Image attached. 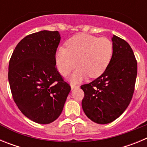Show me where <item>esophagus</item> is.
<instances>
[{
	"label": "esophagus",
	"instance_id": "34e87169",
	"mask_svg": "<svg viewBox=\"0 0 147 147\" xmlns=\"http://www.w3.org/2000/svg\"><path fill=\"white\" fill-rule=\"evenodd\" d=\"M71 89H74L75 88H78V85H75V84H73V83H71Z\"/></svg>",
	"mask_w": 147,
	"mask_h": 147
}]
</instances>
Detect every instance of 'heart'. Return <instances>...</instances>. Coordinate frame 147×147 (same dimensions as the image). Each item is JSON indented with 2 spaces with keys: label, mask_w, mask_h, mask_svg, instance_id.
Returning <instances> with one entry per match:
<instances>
[{
  "label": "heart",
  "mask_w": 147,
  "mask_h": 147,
  "mask_svg": "<svg viewBox=\"0 0 147 147\" xmlns=\"http://www.w3.org/2000/svg\"><path fill=\"white\" fill-rule=\"evenodd\" d=\"M67 48L61 46L56 53V64L62 76H67L78 67L73 74V81H80L89 75L96 78L107 69L112 59L113 46L106 37H98L88 34H79L67 40Z\"/></svg>",
  "instance_id": "obj_1"
}]
</instances>
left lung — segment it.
Masks as SVG:
<instances>
[{
    "label": "left lung",
    "instance_id": "8db88e82",
    "mask_svg": "<svg viewBox=\"0 0 147 147\" xmlns=\"http://www.w3.org/2000/svg\"><path fill=\"white\" fill-rule=\"evenodd\" d=\"M113 53L107 69L99 77L81 86L85 115L95 123L108 124L127 108L134 93L137 61L130 45L113 35Z\"/></svg>",
    "mask_w": 147,
    "mask_h": 147
}]
</instances>
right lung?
I'll return each instance as SVG.
<instances>
[{"instance_id":"add662e5","label":"right lung","mask_w":147,"mask_h":147,"mask_svg":"<svg viewBox=\"0 0 147 147\" xmlns=\"http://www.w3.org/2000/svg\"><path fill=\"white\" fill-rule=\"evenodd\" d=\"M59 32L40 31L17 45L9 65L13 99L30 120L50 124L60 115L71 87L56 67Z\"/></svg>"}]
</instances>
